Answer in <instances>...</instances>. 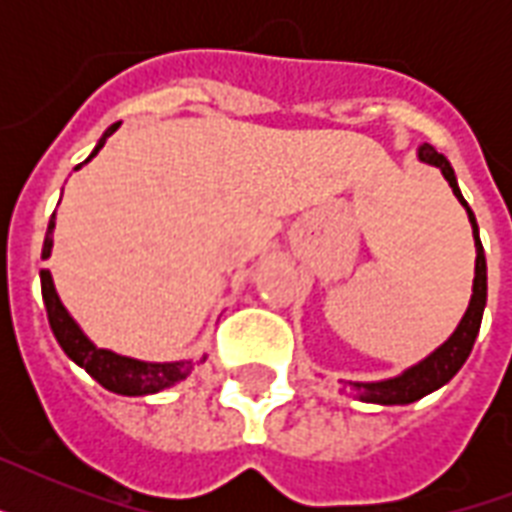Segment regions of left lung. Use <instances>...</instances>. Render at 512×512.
Returning a JSON list of instances; mask_svg holds the SVG:
<instances>
[{
	"instance_id": "1",
	"label": "left lung",
	"mask_w": 512,
	"mask_h": 512,
	"mask_svg": "<svg viewBox=\"0 0 512 512\" xmlns=\"http://www.w3.org/2000/svg\"><path fill=\"white\" fill-rule=\"evenodd\" d=\"M417 159L422 164H430V167H438L441 175L446 177V183L454 191L457 201H460L465 212H468L470 228H473V239H476V276H473V295H470V305L462 321L457 324V329L452 332V337L438 345L430 356H425L420 364L409 366L398 377H390V380L380 382H342L350 396H356L358 401H366V404H382V406H396V404H412V401H420L422 396H428L433 390H438L441 385L452 380L454 374L460 372L462 364L468 361L470 350H473V342L478 337V329H481V319H484L486 308V255L484 247H481V236H478V223L473 209L468 207V201L462 199L460 185H457V177H454L452 164L444 154H438L436 148L422 143L417 148Z\"/></svg>"
}]
</instances>
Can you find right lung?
Here are the masks:
<instances>
[{
	"instance_id": "obj_1",
	"label": "right lung",
	"mask_w": 512,
	"mask_h": 512,
	"mask_svg": "<svg viewBox=\"0 0 512 512\" xmlns=\"http://www.w3.org/2000/svg\"><path fill=\"white\" fill-rule=\"evenodd\" d=\"M119 124H111L103 138L98 140V146L92 151L84 164L98 156V151L106 146V140L119 130ZM82 167V164H79ZM76 167V170H79ZM52 231H55V215H52L50 225H47V236H44L42 260L52 255ZM42 297L44 308H47V319H50L52 335L60 342V348L66 350V356L79 364L84 372L90 374L92 380H98L100 385L111 393L119 396H148V393H159L164 388H172L177 382H183L193 369V361H172V364H151V361H138V358L119 356L114 350L98 348L90 337L84 335L82 327L71 319V313L66 311V305L60 303L55 284L47 268H42Z\"/></svg>"
}]
</instances>
